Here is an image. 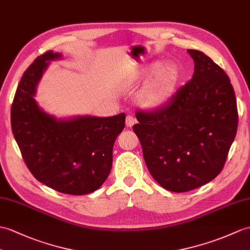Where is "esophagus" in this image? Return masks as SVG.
Returning a JSON list of instances; mask_svg holds the SVG:
<instances>
[{
    "instance_id": "esophagus-1",
    "label": "esophagus",
    "mask_w": 250,
    "mask_h": 250,
    "mask_svg": "<svg viewBox=\"0 0 250 250\" xmlns=\"http://www.w3.org/2000/svg\"><path fill=\"white\" fill-rule=\"evenodd\" d=\"M136 123V120L132 117V116H126V119H125V125L126 127H132L134 125V124Z\"/></svg>"
}]
</instances>
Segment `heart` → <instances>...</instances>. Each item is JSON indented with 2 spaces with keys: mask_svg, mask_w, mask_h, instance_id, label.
<instances>
[{
  "mask_svg": "<svg viewBox=\"0 0 250 250\" xmlns=\"http://www.w3.org/2000/svg\"><path fill=\"white\" fill-rule=\"evenodd\" d=\"M137 94V103L146 109H158L165 106L175 96L181 79V72L176 63H153L138 73V80L147 79Z\"/></svg>",
  "mask_w": 250,
  "mask_h": 250,
  "instance_id": "b5f03b06",
  "label": "heart"
}]
</instances>
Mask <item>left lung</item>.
<instances>
[{
  "label": "left lung",
  "mask_w": 250,
  "mask_h": 250,
  "mask_svg": "<svg viewBox=\"0 0 250 250\" xmlns=\"http://www.w3.org/2000/svg\"><path fill=\"white\" fill-rule=\"evenodd\" d=\"M193 78L165 106L136 113L133 126L148 169L162 188L188 191L218 176L236 134L237 108L228 75L210 57L188 50Z\"/></svg>",
  "instance_id": "1"
}]
</instances>
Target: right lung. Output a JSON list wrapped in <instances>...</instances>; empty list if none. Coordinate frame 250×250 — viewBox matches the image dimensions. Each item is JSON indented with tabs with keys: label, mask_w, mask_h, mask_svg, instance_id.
I'll return each instance as SVG.
<instances>
[{
	"label": "right lung",
	"mask_w": 250,
	"mask_h": 250,
	"mask_svg": "<svg viewBox=\"0 0 250 250\" xmlns=\"http://www.w3.org/2000/svg\"><path fill=\"white\" fill-rule=\"evenodd\" d=\"M48 51L28 67L11 105V130L28 169L39 182L63 194L85 195L105 181L113 164V146L125 127V114L112 117L77 116L57 119L34 97L50 62Z\"/></svg>",
	"instance_id": "1"
}]
</instances>
